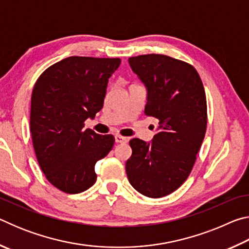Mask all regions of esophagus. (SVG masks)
Listing matches in <instances>:
<instances>
[{"instance_id":"34e87169","label":"esophagus","mask_w":249,"mask_h":249,"mask_svg":"<svg viewBox=\"0 0 249 249\" xmlns=\"http://www.w3.org/2000/svg\"><path fill=\"white\" fill-rule=\"evenodd\" d=\"M115 142H120V144H124V142H127V137L121 136V135H115Z\"/></svg>"}]
</instances>
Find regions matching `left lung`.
Here are the masks:
<instances>
[{
	"instance_id": "1",
	"label": "left lung",
	"mask_w": 249,
	"mask_h": 249,
	"mask_svg": "<svg viewBox=\"0 0 249 249\" xmlns=\"http://www.w3.org/2000/svg\"><path fill=\"white\" fill-rule=\"evenodd\" d=\"M128 62L147 89L145 115L157 119L159 126L150 142L129 141L133 153L126 174L142 196L162 197L187 180L204 140L203 83L195 67L165 54H142Z\"/></svg>"
}]
</instances>
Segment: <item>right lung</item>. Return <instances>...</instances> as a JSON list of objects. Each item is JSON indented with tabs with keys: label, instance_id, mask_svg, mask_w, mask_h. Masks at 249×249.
<instances>
[{
	"label": "right lung",
	"instance_id": "add662e5",
	"mask_svg": "<svg viewBox=\"0 0 249 249\" xmlns=\"http://www.w3.org/2000/svg\"><path fill=\"white\" fill-rule=\"evenodd\" d=\"M120 58L72 56L46 69L34 86L31 105L33 146L46 178L69 195L94 184V166L114 145L113 135L84 129L103 107L108 78Z\"/></svg>",
	"mask_w": 249,
	"mask_h": 249
}]
</instances>
